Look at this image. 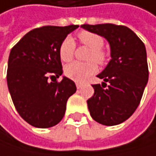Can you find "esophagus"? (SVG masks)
<instances>
[{"label":"esophagus","mask_w":156,"mask_h":156,"mask_svg":"<svg viewBox=\"0 0 156 156\" xmlns=\"http://www.w3.org/2000/svg\"><path fill=\"white\" fill-rule=\"evenodd\" d=\"M82 87H83V85H82V84H80V83H76V87H77L78 89H80Z\"/></svg>","instance_id":"34e87169"}]
</instances>
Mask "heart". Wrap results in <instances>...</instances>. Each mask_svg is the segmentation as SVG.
Wrapping results in <instances>:
<instances>
[{
  "mask_svg": "<svg viewBox=\"0 0 156 156\" xmlns=\"http://www.w3.org/2000/svg\"><path fill=\"white\" fill-rule=\"evenodd\" d=\"M78 37L83 45L87 46L91 50L88 58V61H94L100 65L105 64L106 60L105 52L101 50L104 46V38L97 34L82 31L78 34ZM75 50V43L71 37H66L61 42L58 50L59 58L63 62H69L73 58ZM94 62L88 63H80L73 62L71 64L66 66L65 75L69 79L76 82H85L90 76L97 72V66Z\"/></svg>",
  "mask_w": 156,
  "mask_h": 156,
  "instance_id": "b5f03b06",
  "label": "heart"
}]
</instances>
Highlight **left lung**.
Masks as SVG:
<instances>
[{
    "instance_id": "obj_1",
    "label": "left lung",
    "mask_w": 156,
    "mask_h": 156,
    "mask_svg": "<svg viewBox=\"0 0 156 156\" xmlns=\"http://www.w3.org/2000/svg\"><path fill=\"white\" fill-rule=\"evenodd\" d=\"M82 28L104 37L109 43L111 60L97 75L103 83L92 85L94 95L87 100L90 116L97 122L113 126L129 119L137 108L148 83L149 69L144 43L123 25L83 24ZM102 85V84H101Z\"/></svg>"
}]
</instances>
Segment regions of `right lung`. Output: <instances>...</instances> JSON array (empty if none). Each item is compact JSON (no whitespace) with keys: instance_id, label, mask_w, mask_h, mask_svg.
Here are the masks:
<instances>
[{"instance_id":"1","label":"right lung","mask_w":156,"mask_h":156,"mask_svg":"<svg viewBox=\"0 0 156 156\" xmlns=\"http://www.w3.org/2000/svg\"><path fill=\"white\" fill-rule=\"evenodd\" d=\"M78 27L36 28L10 51L6 75L8 89L20 116L34 127L49 128L59 123L65 115L68 99L75 93L73 81L64 76L57 82L56 78L63 73L59 46Z\"/></svg>"}]
</instances>
